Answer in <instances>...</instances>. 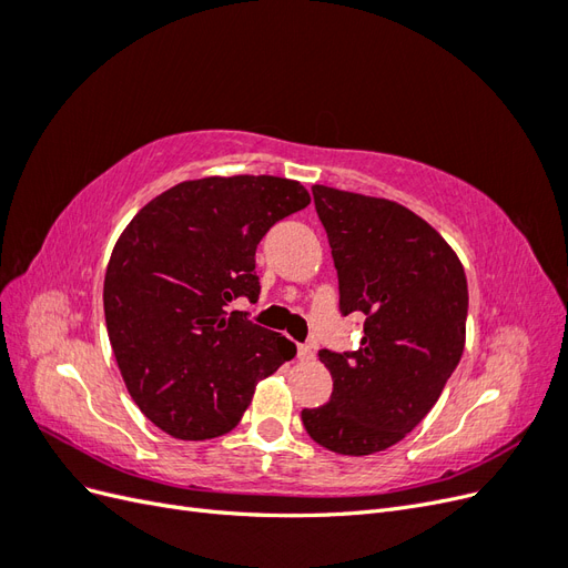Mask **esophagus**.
Returning a JSON list of instances; mask_svg holds the SVG:
<instances>
[{
	"label": "esophagus",
	"instance_id": "34e87169",
	"mask_svg": "<svg viewBox=\"0 0 568 568\" xmlns=\"http://www.w3.org/2000/svg\"><path fill=\"white\" fill-rule=\"evenodd\" d=\"M315 357V351L311 343H303V346H298V359H313Z\"/></svg>",
	"mask_w": 568,
	"mask_h": 568
}]
</instances>
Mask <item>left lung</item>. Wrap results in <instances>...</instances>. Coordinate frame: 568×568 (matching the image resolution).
<instances>
[{
    "label": "left lung",
    "instance_id": "left-lung-1",
    "mask_svg": "<svg viewBox=\"0 0 568 568\" xmlns=\"http://www.w3.org/2000/svg\"><path fill=\"white\" fill-rule=\"evenodd\" d=\"M332 246L341 315H363L359 348H322L332 398L303 409L322 448L363 457L403 440L459 365L469 291L448 242L405 205L313 186Z\"/></svg>",
    "mask_w": 568,
    "mask_h": 568
}]
</instances>
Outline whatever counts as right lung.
I'll return each instance as SVG.
<instances>
[{"mask_svg":"<svg viewBox=\"0 0 568 568\" xmlns=\"http://www.w3.org/2000/svg\"><path fill=\"white\" fill-rule=\"evenodd\" d=\"M307 203L294 180L203 178L168 189L120 234L104 280L106 329L132 400L161 432H232L255 384L296 355L286 336L230 305L257 301V244Z\"/></svg>","mask_w":568,"mask_h":568,"instance_id":"obj_1","label":"right lung"}]
</instances>
